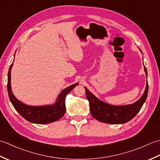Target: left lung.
I'll use <instances>...</instances> for the list:
<instances>
[{
  "label": "left lung",
  "instance_id": "obj_1",
  "mask_svg": "<svg viewBox=\"0 0 160 160\" xmlns=\"http://www.w3.org/2000/svg\"><path fill=\"white\" fill-rule=\"evenodd\" d=\"M144 68L147 77V68L146 67ZM84 88L87 98L89 102L90 111L92 116L98 121L112 124H124L132 120L141 109L147 100L148 91V84L147 82L144 94L135 103L123 106H113L98 99L86 87Z\"/></svg>",
  "mask_w": 160,
  "mask_h": 160
}]
</instances>
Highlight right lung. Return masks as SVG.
<instances>
[{
    "label": "right lung",
    "instance_id": "right-lung-1",
    "mask_svg": "<svg viewBox=\"0 0 160 160\" xmlns=\"http://www.w3.org/2000/svg\"><path fill=\"white\" fill-rule=\"evenodd\" d=\"M13 66V62L10 66L8 71V91L9 100L11 101L15 109L18 112L22 118L32 123L45 124H49L58 120L65 113L66 107L64 100L67 95L72 90L73 88L78 85V83L72 84L67 87L61 91L55 104L46 106L33 107L29 106L22 103L16 99L14 95L12 93L11 87V69Z\"/></svg>",
    "mask_w": 160,
    "mask_h": 160
}]
</instances>
